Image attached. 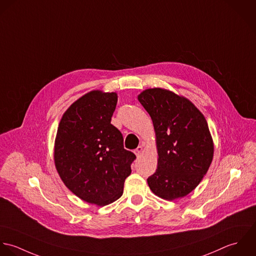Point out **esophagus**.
Returning <instances> with one entry per match:
<instances>
[{
	"instance_id": "obj_1",
	"label": "esophagus",
	"mask_w": 256,
	"mask_h": 256,
	"mask_svg": "<svg viewBox=\"0 0 256 256\" xmlns=\"http://www.w3.org/2000/svg\"><path fill=\"white\" fill-rule=\"evenodd\" d=\"M134 154L138 156V157H140L142 152H144V148L142 146H138L136 150H134Z\"/></svg>"
}]
</instances>
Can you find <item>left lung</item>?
Instances as JSON below:
<instances>
[{"mask_svg": "<svg viewBox=\"0 0 256 256\" xmlns=\"http://www.w3.org/2000/svg\"><path fill=\"white\" fill-rule=\"evenodd\" d=\"M138 101L154 122L157 169L148 178L150 190L165 200L192 192L212 160L214 144L203 114L189 100L160 88L148 89Z\"/></svg>", "mask_w": 256, "mask_h": 256, "instance_id": "8db88e82", "label": "left lung"}]
</instances>
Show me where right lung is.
<instances>
[{"label": "right lung", "instance_id": "right-lung-1", "mask_svg": "<svg viewBox=\"0 0 256 256\" xmlns=\"http://www.w3.org/2000/svg\"><path fill=\"white\" fill-rule=\"evenodd\" d=\"M116 93L92 91L63 114L55 140L54 161L66 187L98 206L118 200L136 158L124 150L122 132L110 124Z\"/></svg>", "mask_w": 256, "mask_h": 256}]
</instances>
